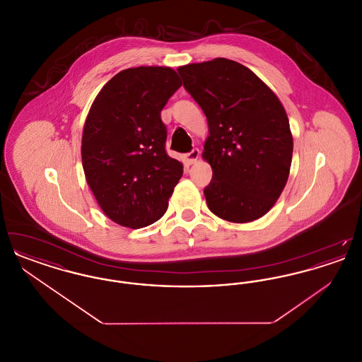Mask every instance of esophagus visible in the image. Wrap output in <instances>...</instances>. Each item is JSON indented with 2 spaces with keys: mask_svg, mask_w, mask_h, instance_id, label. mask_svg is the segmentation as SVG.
Masks as SVG:
<instances>
[{
  "mask_svg": "<svg viewBox=\"0 0 362 362\" xmlns=\"http://www.w3.org/2000/svg\"><path fill=\"white\" fill-rule=\"evenodd\" d=\"M199 155H201V152H199V149H197V148H194L189 153L185 156V158H186V161L189 163V164H195L197 161H198V158H199Z\"/></svg>",
  "mask_w": 362,
  "mask_h": 362,
  "instance_id": "34e87169",
  "label": "esophagus"
}]
</instances>
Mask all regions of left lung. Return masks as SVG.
I'll list each match as a JSON object with an SVG mask.
<instances>
[{
  "label": "left lung",
  "mask_w": 362,
  "mask_h": 362,
  "mask_svg": "<svg viewBox=\"0 0 362 362\" xmlns=\"http://www.w3.org/2000/svg\"><path fill=\"white\" fill-rule=\"evenodd\" d=\"M205 112L202 157L213 177L204 189L210 211L229 223H251L276 205L292 164L289 119L276 93L239 62L214 58L177 68Z\"/></svg>",
  "instance_id": "left-lung-1"
}]
</instances>
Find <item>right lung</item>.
I'll list each match as a JSON object with an SVG mask.
<instances>
[{"label":"right lung","instance_id":"obj_1","mask_svg":"<svg viewBox=\"0 0 362 362\" xmlns=\"http://www.w3.org/2000/svg\"><path fill=\"white\" fill-rule=\"evenodd\" d=\"M180 86L173 68H130L115 74L89 108L81 139L86 183L118 225L144 228L167 211L183 164L165 152L160 114Z\"/></svg>","mask_w":362,"mask_h":362}]
</instances>
